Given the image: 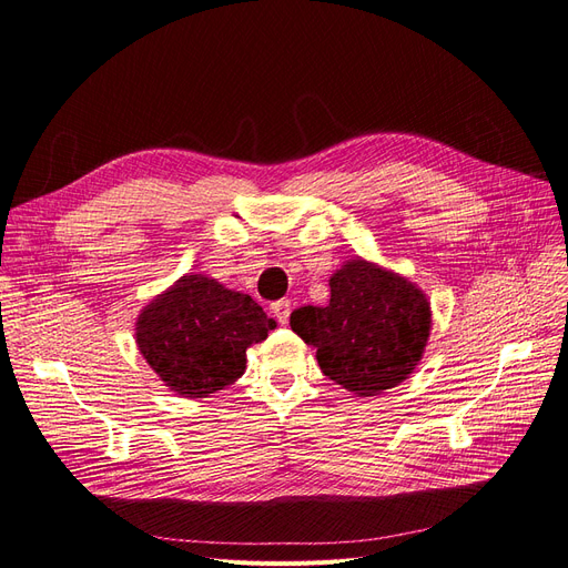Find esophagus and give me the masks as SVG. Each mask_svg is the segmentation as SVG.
Wrapping results in <instances>:
<instances>
[{
    "mask_svg": "<svg viewBox=\"0 0 568 568\" xmlns=\"http://www.w3.org/2000/svg\"><path fill=\"white\" fill-rule=\"evenodd\" d=\"M290 308H292L290 300H278V302L271 304V314L276 316V321H278L281 325H285V323L290 321Z\"/></svg>",
    "mask_w": 568,
    "mask_h": 568,
    "instance_id": "1",
    "label": "esophagus"
}]
</instances>
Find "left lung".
<instances>
[{
	"instance_id": "1",
	"label": "left lung",
	"mask_w": 568,
	"mask_h": 568,
	"mask_svg": "<svg viewBox=\"0 0 568 568\" xmlns=\"http://www.w3.org/2000/svg\"><path fill=\"white\" fill-rule=\"evenodd\" d=\"M290 327L314 346L325 377L356 396H377L423 361L432 306L406 276L356 257L331 276L327 306L295 308Z\"/></svg>"
}]
</instances>
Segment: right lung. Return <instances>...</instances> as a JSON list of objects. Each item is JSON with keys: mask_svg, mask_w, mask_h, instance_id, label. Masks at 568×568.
<instances>
[{"mask_svg": "<svg viewBox=\"0 0 568 568\" xmlns=\"http://www.w3.org/2000/svg\"><path fill=\"white\" fill-rule=\"evenodd\" d=\"M276 321L243 292L205 273H186L141 308L136 346L174 394L205 398L245 373L247 349Z\"/></svg>", "mask_w": 568, "mask_h": 568, "instance_id": "1", "label": "right lung"}]
</instances>
